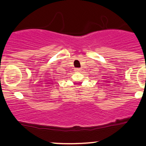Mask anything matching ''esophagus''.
Returning a JSON list of instances; mask_svg holds the SVG:
<instances>
[{
  "label": "esophagus",
  "instance_id": "34e87169",
  "mask_svg": "<svg viewBox=\"0 0 146 146\" xmlns=\"http://www.w3.org/2000/svg\"><path fill=\"white\" fill-rule=\"evenodd\" d=\"M81 69H80V68H76V69H75V71H80Z\"/></svg>",
  "mask_w": 146,
  "mask_h": 146
}]
</instances>
